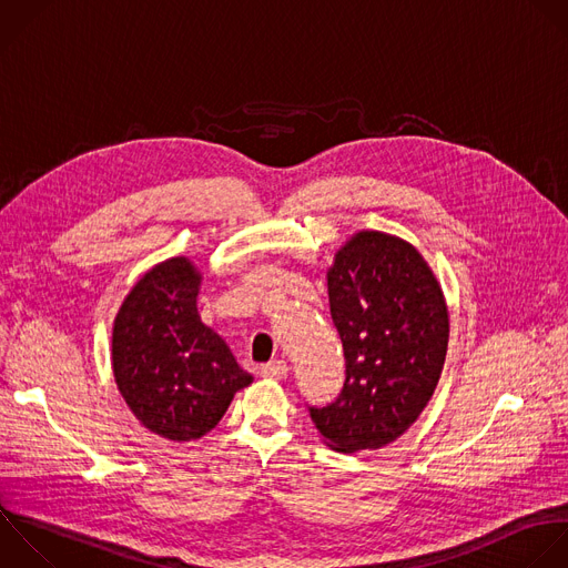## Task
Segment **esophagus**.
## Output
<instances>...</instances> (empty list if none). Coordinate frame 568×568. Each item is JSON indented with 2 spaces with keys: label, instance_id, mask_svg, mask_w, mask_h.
Here are the masks:
<instances>
[{
  "label": "esophagus",
  "instance_id": "obj_1",
  "mask_svg": "<svg viewBox=\"0 0 568 568\" xmlns=\"http://www.w3.org/2000/svg\"><path fill=\"white\" fill-rule=\"evenodd\" d=\"M260 375L268 377V379H284L288 375V364L284 359H273V362L260 366Z\"/></svg>",
  "mask_w": 568,
  "mask_h": 568
}]
</instances>
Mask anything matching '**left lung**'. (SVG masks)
Here are the masks:
<instances>
[{"mask_svg":"<svg viewBox=\"0 0 568 568\" xmlns=\"http://www.w3.org/2000/svg\"><path fill=\"white\" fill-rule=\"evenodd\" d=\"M328 304L346 359L344 386L326 406H308L311 419L335 450L382 448L419 417L442 375V288L410 244L362 231L335 255Z\"/></svg>","mask_w":568,"mask_h":568,"instance_id":"obj_1","label":"left lung"}]
</instances>
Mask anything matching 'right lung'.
<instances>
[{"mask_svg": "<svg viewBox=\"0 0 568 568\" xmlns=\"http://www.w3.org/2000/svg\"><path fill=\"white\" fill-rule=\"evenodd\" d=\"M200 273L186 257L149 271L124 300L113 328V371L122 397L155 435H206L253 377L197 313Z\"/></svg>", "mask_w": 568, "mask_h": 568, "instance_id": "1", "label": "right lung"}]
</instances>
